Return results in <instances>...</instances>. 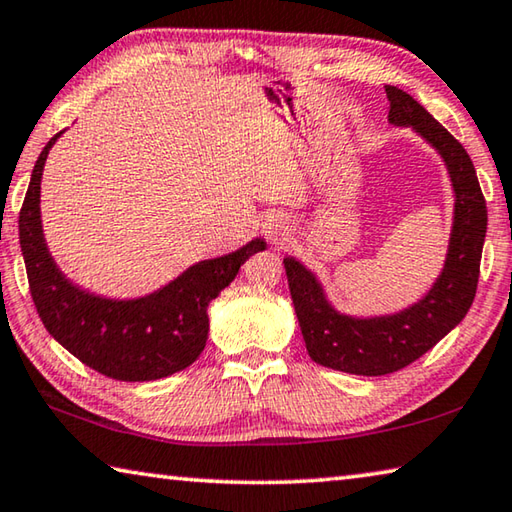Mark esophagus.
I'll list each match as a JSON object with an SVG mask.
<instances>
[{
  "instance_id": "34e87169",
  "label": "esophagus",
  "mask_w": 512,
  "mask_h": 512,
  "mask_svg": "<svg viewBox=\"0 0 512 512\" xmlns=\"http://www.w3.org/2000/svg\"><path fill=\"white\" fill-rule=\"evenodd\" d=\"M289 225H287V219H282L280 214H273V216H268V219L264 221V230L268 232V235L271 237H277V235H282L284 230H287Z\"/></svg>"
}]
</instances>
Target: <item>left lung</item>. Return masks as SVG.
I'll list each match as a JSON object with an SVG mask.
<instances>
[{
  "label": "left lung",
  "instance_id": "1",
  "mask_svg": "<svg viewBox=\"0 0 512 512\" xmlns=\"http://www.w3.org/2000/svg\"><path fill=\"white\" fill-rule=\"evenodd\" d=\"M386 97L391 101L388 121L395 126H411L420 133L445 160L452 178L456 194L454 225L443 273L427 296L400 314L352 318L329 305L314 273L293 257L284 259L291 300L309 357L320 366L366 377L406 368L461 323L476 296L488 230V207L463 144L411 94L386 85Z\"/></svg>",
  "mask_w": 512,
  "mask_h": 512
}]
</instances>
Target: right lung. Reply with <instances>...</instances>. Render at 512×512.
<instances>
[{"instance_id": "1", "label": "right lung", "mask_w": 512, "mask_h": 512, "mask_svg": "<svg viewBox=\"0 0 512 512\" xmlns=\"http://www.w3.org/2000/svg\"><path fill=\"white\" fill-rule=\"evenodd\" d=\"M58 137L42 149L20 210V246L42 325L76 359L110 379L151 381L189 368L205 348L207 305L266 244L255 239L237 253L198 262L146 298L108 300L81 291L58 271L42 237L40 178Z\"/></svg>"}]
</instances>
